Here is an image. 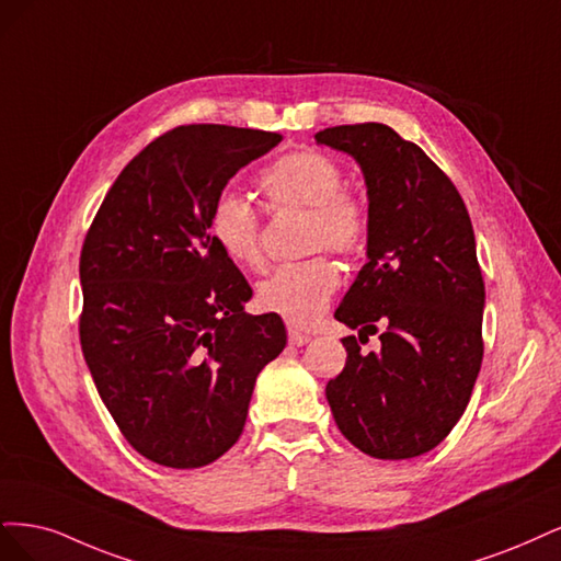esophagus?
I'll use <instances>...</instances> for the list:
<instances>
[{"label":"esophagus","mask_w":561,"mask_h":561,"mask_svg":"<svg viewBox=\"0 0 561 561\" xmlns=\"http://www.w3.org/2000/svg\"><path fill=\"white\" fill-rule=\"evenodd\" d=\"M312 337L307 335V333H300V331H296V329H288V342H291L294 347H302V345H307V342H310Z\"/></svg>","instance_id":"obj_1"}]
</instances>
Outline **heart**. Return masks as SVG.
<instances>
[{"instance_id":"obj_1","label":"heart","mask_w":561,"mask_h":561,"mask_svg":"<svg viewBox=\"0 0 561 561\" xmlns=\"http://www.w3.org/2000/svg\"><path fill=\"white\" fill-rule=\"evenodd\" d=\"M342 184L345 174L337 162L310 149L277 158L259 179L273 211L307 209V251L331 249L340 256H354L368 238V211ZM209 226L216 244L234 265L263 267L261 214L247 197L224 193L214 203ZM337 286V263L321 254L273 270L259 284L256 300L261 310L284 319L288 327L307 329L327 310Z\"/></svg>"}]
</instances>
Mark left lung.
Here are the masks:
<instances>
[{
    "label": "left lung",
    "mask_w": 561,
    "mask_h": 561,
    "mask_svg": "<svg viewBox=\"0 0 561 561\" xmlns=\"http://www.w3.org/2000/svg\"><path fill=\"white\" fill-rule=\"evenodd\" d=\"M350 153L368 186V263L335 319L377 333L327 399L354 447L375 459H412L445 440L463 414L482 364L484 282L471 216L449 176L385 123L335 125L314 135ZM360 340V335H358Z\"/></svg>",
    "instance_id": "obj_1"
}]
</instances>
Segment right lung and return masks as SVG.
<instances>
[{"label": "right lung", "instance_id": "obj_1", "mask_svg": "<svg viewBox=\"0 0 561 561\" xmlns=\"http://www.w3.org/2000/svg\"><path fill=\"white\" fill-rule=\"evenodd\" d=\"M282 141L179 125L123 168L90 224L79 337L100 399L141 457L201 468L238 443L259 373L286 347L279 317L211 234L230 176Z\"/></svg>", "mask_w": 561, "mask_h": 561}]
</instances>
